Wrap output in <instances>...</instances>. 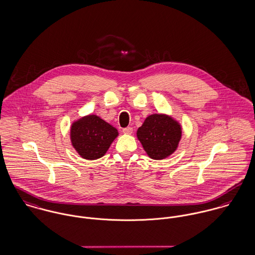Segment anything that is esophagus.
<instances>
[{
	"label": "esophagus",
	"instance_id": "esophagus-1",
	"mask_svg": "<svg viewBox=\"0 0 255 255\" xmlns=\"http://www.w3.org/2000/svg\"><path fill=\"white\" fill-rule=\"evenodd\" d=\"M123 133L124 134H128V135H130V134H132L133 133V128L132 127H126V128H123Z\"/></svg>",
	"mask_w": 255,
	"mask_h": 255
}]
</instances>
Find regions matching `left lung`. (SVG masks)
I'll return each mask as SVG.
<instances>
[{
  "instance_id": "8db88e82",
  "label": "left lung",
  "mask_w": 255,
  "mask_h": 255,
  "mask_svg": "<svg viewBox=\"0 0 255 255\" xmlns=\"http://www.w3.org/2000/svg\"><path fill=\"white\" fill-rule=\"evenodd\" d=\"M137 137L147 155L161 160L175 152L181 137L178 122L166 115H151L137 129Z\"/></svg>"
}]
</instances>
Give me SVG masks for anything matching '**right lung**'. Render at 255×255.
I'll return each mask as SVG.
<instances>
[{"instance_id": "1", "label": "right lung", "mask_w": 255, "mask_h": 255, "mask_svg": "<svg viewBox=\"0 0 255 255\" xmlns=\"http://www.w3.org/2000/svg\"><path fill=\"white\" fill-rule=\"evenodd\" d=\"M118 130L95 115L75 121L71 127V141L80 156L95 160L105 155L118 137Z\"/></svg>"}]
</instances>
